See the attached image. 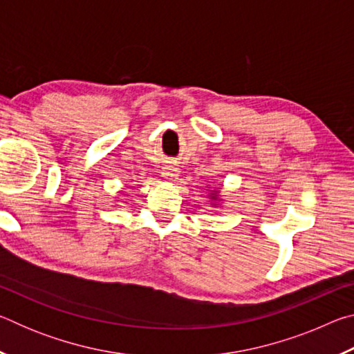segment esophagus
<instances>
[{"instance_id":"34e87169","label":"esophagus","mask_w":354,"mask_h":354,"mask_svg":"<svg viewBox=\"0 0 354 354\" xmlns=\"http://www.w3.org/2000/svg\"><path fill=\"white\" fill-rule=\"evenodd\" d=\"M162 176L167 179V181L170 183H175L178 176H179V169L178 165L175 164H167L164 169H162Z\"/></svg>"}]
</instances>
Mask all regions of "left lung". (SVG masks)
<instances>
[{
    "instance_id": "obj_1",
    "label": "left lung",
    "mask_w": 354,
    "mask_h": 354,
    "mask_svg": "<svg viewBox=\"0 0 354 354\" xmlns=\"http://www.w3.org/2000/svg\"><path fill=\"white\" fill-rule=\"evenodd\" d=\"M207 198H209V205H211L212 207H218V206H221V203H223V200H221V196H220V190H217V189L207 190Z\"/></svg>"
}]
</instances>
